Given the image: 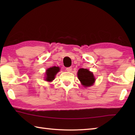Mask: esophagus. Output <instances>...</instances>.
<instances>
[{"label":"esophagus","instance_id":"34e87169","mask_svg":"<svg viewBox=\"0 0 135 135\" xmlns=\"http://www.w3.org/2000/svg\"><path fill=\"white\" fill-rule=\"evenodd\" d=\"M66 70H67V71H68V72H71V70H72V67H70L66 68Z\"/></svg>","mask_w":135,"mask_h":135}]
</instances>
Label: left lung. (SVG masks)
<instances>
[{"instance_id": "left-lung-1", "label": "left lung", "mask_w": 135, "mask_h": 135, "mask_svg": "<svg viewBox=\"0 0 135 135\" xmlns=\"http://www.w3.org/2000/svg\"><path fill=\"white\" fill-rule=\"evenodd\" d=\"M77 76L84 87H90L95 83V78L92 72L86 68H80L77 72Z\"/></svg>"}]
</instances>
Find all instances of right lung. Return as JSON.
Masks as SVG:
<instances>
[{
    "mask_svg": "<svg viewBox=\"0 0 135 135\" xmlns=\"http://www.w3.org/2000/svg\"><path fill=\"white\" fill-rule=\"evenodd\" d=\"M59 67H52L47 69L46 71V79L45 80L47 81H52L54 80L55 77L57 73L59 71Z\"/></svg>",
    "mask_w": 135,
    "mask_h": 135,
    "instance_id": "right-lung-1",
    "label": "right lung"
}]
</instances>
